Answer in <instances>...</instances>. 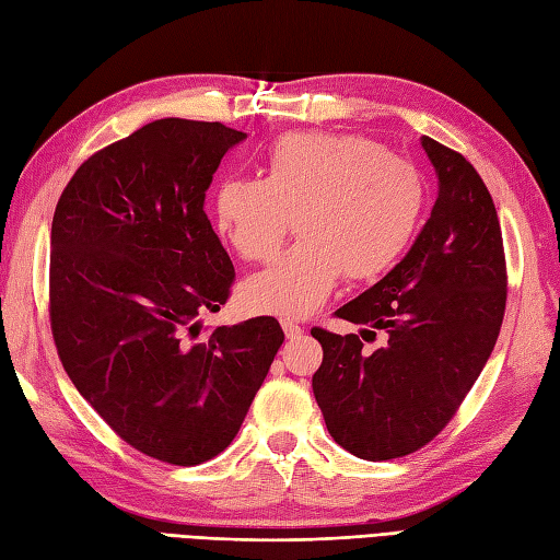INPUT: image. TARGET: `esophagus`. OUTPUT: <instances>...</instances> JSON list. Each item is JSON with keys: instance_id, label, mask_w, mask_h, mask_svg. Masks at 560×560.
Wrapping results in <instances>:
<instances>
[{"instance_id": "34e87169", "label": "esophagus", "mask_w": 560, "mask_h": 560, "mask_svg": "<svg viewBox=\"0 0 560 560\" xmlns=\"http://www.w3.org/2000/svg\"><path fill=\"white\" fill-rule=\"evenodd\" d=\"M281 327H283V334H285V339H291V341H295V339H301L303 336V327L301 324H295L293 319H283L281 322Z\"/></svg>"}]
</instances>
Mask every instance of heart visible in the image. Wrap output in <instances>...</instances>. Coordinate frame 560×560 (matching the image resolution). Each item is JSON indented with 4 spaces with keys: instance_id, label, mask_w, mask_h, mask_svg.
Segmentation results:
<instances>
[{
    "instance_id": "heart-1",
    "label": "heart",
    "mask_w": 560,
    "mask_h": 560,
    "mask_svg": "<svg viewBox=\"0 0 560 560\" xmlns=\"http://www.w3.org/2000/svg\"><path fill=\"white\" fill-rule=\"evenodd\" d=\"M424 202V176L410 160L365 136L305 131L271 142L262 180H221L212 210L217 231L248 262H269L295 224L301 241L245 281L241 298L265 315L307 317L341 275L368 283L394 269Z\"/></svg>"
}]
</instances>
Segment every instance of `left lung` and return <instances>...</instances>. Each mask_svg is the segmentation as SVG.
<instances>
[{
    "label": "left lung",
    "instance_id": "left-lung-1",
    "mask_svg": "<svg viewBox=\"0 0 560 560\" xmlns=\"http://www.w3.org/2000/svg\"><path fill=\"white\" fill-rule=\"evenodd\" d=\"M422 148L439 176L432 217L382 281L336 310L384 329L386 343L370 353L365 336L310 331L324 350L312 376L324 422L362 460L408 456L451 422L497 346L509 295L501 224L482 176L429 136Z\"/></svg>",
    "mask_w": 560,
    "mask_h": 560
}]
</instances>
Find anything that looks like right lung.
<instances>
[{"instance_id":"add662e5","label":"right lung","mask_w":560,"mask_h":560,"mask_svg":"<svg viewBox=\"0 0 560 560\" xmlns=\"http://www.w3.org/2000/svg\"><path fill=\"white\" fill-rule=\"evenodd\" d=\"M245 138L158 119L88 158L51 219L49 324L63 370L126 444L168 465L219 456L283 343L275 317L202 331L236 269L205 190Z\"/></svg>"}]
</instances>
